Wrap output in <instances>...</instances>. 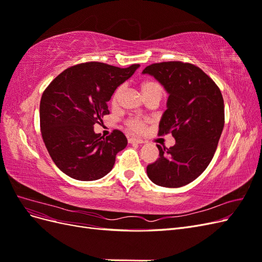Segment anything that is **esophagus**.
Instances as JSON below:
<instances>
[{
	"instance_id": "1",
	"label": "esophagus",
	"mask_w": 262,
	"mask_h": 262,
	"mask_svg": "<svg viewBox=\"0 0 262 262\" xmlns=\"http://www.w3.org/2000/svg\"><path fill=\"white\" fill-rule=\"evenodd\" d=\"M129 143H131V144H134V143H137V144H142V143H144V142L142 141V140H140V139L130 138V139H129Z\"/></svg>"
}]
</instances>
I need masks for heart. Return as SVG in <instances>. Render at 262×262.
Segmentation results:
<instances>
[{
	"label": "heart",
	"instance_id": "heart-1",
	"mask_svg": "<svg viewBox=\"0 0 262 262\" xmlns=\"http://www.w3.org/2000/svg\"><path fill=\"white\" fill-rule=\"evenodd\" d=\"M141 90L143 92L144 96L147 97L149 95L154 93H163L162 86L153 81H145L141 84ZM124 92V85L118 86L116 91L114 92L112 96V104L117 105L119 100H120L122 94ZM148 122V119L146 118H140V117H132L126 120V125L129 126V129L133 132H142L146 126V123Z\"/></svg>",
	"mask_w": 262,
	"mask_h": 262
}]
</instances>
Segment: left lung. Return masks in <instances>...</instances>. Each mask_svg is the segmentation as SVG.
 <instances>
[{
    "label": "left lung",
    "mask_w": 262,
    "mask_h": 262,
    "mask_svg": "<svg viewBox=\"0 0 262 262\" xmlns=\"http://www.w3.org/2000/svg\"><path fill=\"white\" fill-rule=\"evenodd\" d=\"M169 94L158 134L171 133L176 144L160 150V158L147 165L154 184L178 188L199 177L215 153L224 128V100L217 85L191 63L169 61L146 67Z\"/></svg>",
    "instance_id": "1"
}]
</instances>
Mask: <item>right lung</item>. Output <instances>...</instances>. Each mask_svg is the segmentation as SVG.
<instances>
[{
	"mask_svg": "<svg viewBox=\"0 0 262 262\" xmlns=\"http://www.w3.org/2000/svg\"><path fill=\"white\" fill-rule=\"evenodd\" d=\"M139 67L81 63L63 71L45 90L39 110L41 136L52 161L66 175L92 181L113 169L117 153L128 140L119 130L101 137L94 124L109 115L107 102Z\"/></svg>",
	"mask_w": 262,
	"mask_h": 262,
	"instance_id": "right-lung-1",
	"label": "right lung"
}]
</instances>
